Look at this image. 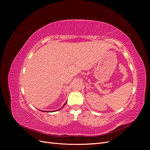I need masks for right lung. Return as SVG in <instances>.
<instances>
[{"instance_id":"right-lung-1","label":"right lung","mask_w":150,"mask_h":150,"mask_svg":"<svg viewBox=\"0 0 150 150\" xmlns=\"http://www.w3.org/2000/svg\"><path fill=\"white\" fill-rule=\"evenodd\" d=\"M66 103H67V102H66V103H64V106H65V104H66ZM64 106H62V107L61 108H60V109H59V110H61V109H62V108L63 107H64ZM58 110H56V111H58ZM44 111V112H45V111ZM51 112H52V111H51Z\"/></svg>"}]
</instances>
